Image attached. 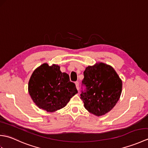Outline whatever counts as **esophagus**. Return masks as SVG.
<instances>
[{
  "instance_id": "34e87169",
  "label": "esophagus",
  "mask_w": 148,
  "mask_h": 148,
  "mask_svg": "<svg viewBox=\"0 0 148 148\" xmlns=\"http://www.w3.org/2000/svg\"><path fill=\"white\" fill-rule=\"evenodd\" d=\"M75 84H76V88L77 89L78 91H79V82H78V81H76V82H75Z\"/></svg>"
}]
</instances>
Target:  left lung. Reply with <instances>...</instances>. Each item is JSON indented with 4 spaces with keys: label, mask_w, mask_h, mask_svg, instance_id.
Wrapping results in <instances>:
<instances>
[{
    "label": "left lung",
    "mask_w": 148,
    "mask_h": 148,
    "mask_svg": "<svg viewBox=\"0 0 148 148\" xmlns=\"http://www.w3.org/2000/svg\"><path fill=\"white\" fill-rule=\"evenodd\" d=\"M81 99L84 108L96 116L104 115L114 108L120 97L122 81L111 66L100 63L84 71ZM83 89V88H82Z\"/></svg>",
    "instance_id": "1"
}]
</instances>
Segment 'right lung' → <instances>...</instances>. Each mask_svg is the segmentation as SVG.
Instances as JSON below:
<instances>
[{"instance_id": "obj_1", "label": "right lung", "mask_w": 148, "mask_h": 148, "mask_svg": "<svg viewBox=\"0 0 148 148\" xmlns=\"http://www.w3.org/2000/svg\"><path fill=\"white\" fill-rule=\"evenodd\" d=\"M29 92L40 109L54 112L64 108L77 90L69 75L62 72L58 65L43 64L31 76Z\"/></svg>"}]
</instances>
